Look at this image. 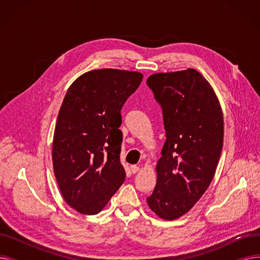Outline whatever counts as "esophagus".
Wrapping results in <instances>:
<instances>
[{"instance_id":"1","label":"esophagus","mask_w":260,"mask_h":260,"mask_svg":"<svg viewBox=\"0 0 260 260\" xmlns=\"http://www.w3.org/2000/svg\"><path fill=\"white\" fill-rule=\"evenodd\" d=\"M139 171V167L138 166H131V173L136 174Z\"/></svg>"}]
</instances>
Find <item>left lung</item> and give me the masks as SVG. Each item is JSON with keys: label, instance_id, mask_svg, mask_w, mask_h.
Here are the masks:
<instances>
[{"label": "left lung", "instance_id": "8db88e82", "mask_svg": "<svg viewBox=\"0 0 260 260\" xmlns=\"http://www.w3.org/2000/svg\"><path fill=\"white\" fill-rule=\"evenodd\" d=\"M163 115L167 140L157 165V183L147 197L160 218L174 220L192 209L209 187L223 144V116L201 74L186 71L149 76Z\"/></svg>", "mask_w": 260, "mask_h": 260}]
</instances>
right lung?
I'll return each instance as SVG.
<instances>
[{
  "instance_id": "obj_1",
  "label": "right lung",
  "mask_w": 260,
  "mask_h": 260,
  "mask_svg": "<svg viewBox=\"0 0 260 260\" xmlns=\"http://www.w3.org/2000/svg\"><path fill=\"white\" fill-rule=\"evenodd\" d=\"M142 74L91 71L68 88L57 119L52 165L61 194L81 214H98L124 182L121 109Z\"/></svg>"
}]
</instances>
